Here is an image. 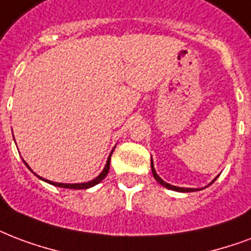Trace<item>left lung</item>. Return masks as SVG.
I'll return each mask as SVG.
<instances>
[{"label":"left lung","instance_id":"left-lung-1","mask_svg":"<svg viewBox=\"0 0 251 251\" xmlns=\"http://www.w3.org/2000/svg\"><path fill=\"white\" fill-rule=\"evenodd\" d=\"M151 171H152V176H154V179H155L158 183H159L160 185H163V187H166L167 189H172V191H176V192H195V191H200V189L202 188H183V187H176V185H171V184H168V183H166V181L162 179V177L156 174L155 171V168H154V163H152V158H151ZM216 179H213L212 180V183L215 181ZM212 183H209V184H212Z\"/></svg>","mask_w":251,"mask_h":251}]
</instances>
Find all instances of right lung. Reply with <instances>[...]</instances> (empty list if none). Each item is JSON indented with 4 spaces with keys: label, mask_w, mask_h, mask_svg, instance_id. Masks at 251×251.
<instances>
[{
    "label": "right lung",
    "mask_w": 251,
    "mask_h": 251,
    "mask_svg": "<svg viewBox=\"0 0 251 251\" xmlns=\"http://www.w3.org/2000/svg\"><path fill=\"white\" fill-rule=\"evenodd\" d=\"M113 150H114V149H113ZM113 150L110 151V154H109V156H108V160H106V164H105L104 170H102V171H101L100 175H99V176H97V177H95V179H93V180L87 181V183H75V184H68V183H56V181L47 180V179H43V177L38 176V175H36L35 172L32 171L31 168L28 167V164L26 163V162H25V160H24V162H25V164H26V166H27V167H28V170H30V171H31L32 174H34V175H35V176H38V177H39V179H41V180L46 181V183H49V184H52V185H55V187H62V188H70V189H87V188H91V187H93V185L99 184V183H100V181H102V179H105V176H106V175H108L109 168H110V156H112Z\"/></svg>",
    "instance_id": "1"
}]
</instances>
